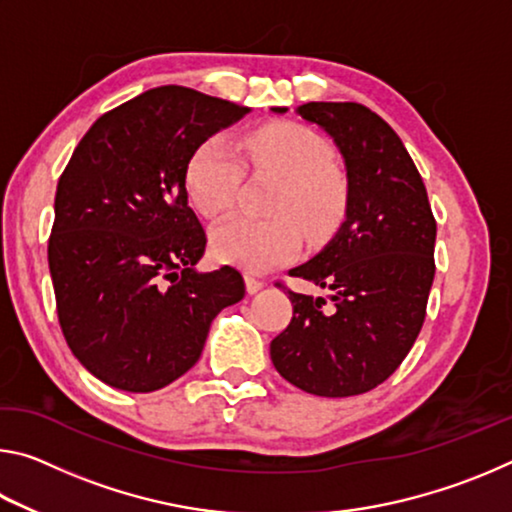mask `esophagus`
Segmentation results:
<instances>
[{"label": "esophagus", "instance_id": "34e87169", "mask_svg": "<svg viewBox=\"0 0 512 512\" xmlns=\"http://www.w3.org/2000/svg\"><path fill=\"white\" fill-rule=\"evenodd\" d=\"M246 289H248L250 296H253V293L264 289V282L257 280V277H253V275H246Z\"/></svg>", "mask_w": 512, "mask_h": 512}]
</instances>
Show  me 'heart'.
Masks as SVG:
<instances>
[{
    "label": "heart",
    "mask_w": 512,
    "mask_h": 512,
    "mask_svg": "<svg viewBox=\"0 0 512 512\" xmlns=\"http://www.w3.org/2000/svg\"><path fill=\"white\" fill-rule=\"evenodd\" d=\"M241 151L253 171L271 173L282 185L271 201L273 219L232 216L212 232L216 259L250 273L287 262L300 248V231L327 237L336 230L348 205V183L332 162V146L316 131L282 121L248 133ZM244 162L221 135L207 137L189 155L185 185L192 203L210 219L228 212L235 203Z\"/></svg>",
    "instance_id": "b5f03b06"
}]
</instances>
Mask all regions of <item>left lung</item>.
I'll list each match as a JSON object with an SVG mask.
<instances>
[{"instance_id": "left-lung-1", "label": "left lung", "mask_w": 512, "mask_h": 512, "mask_svg": "<svg viewBox=\"0 0 512 512\" xmlns=\"http://www.w3.org/2000/svg\"><path fill=\"white\" fill-rule=\"evenodd\" d=\"M296 112L339 146L348 205L332 241L289 271L332 293V307L289 291L293 318L271 341V359L305 393L361 395L391 377L418 339L436 273V219L409 151L377 112L352 101Z\"/></svg>"}]
</instances>
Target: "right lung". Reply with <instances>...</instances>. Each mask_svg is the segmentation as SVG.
<instances>
[{"instance_id":"obj_1","label":"right lung","mask_w":512,"mask_h":512,"mask_svg":"<svg viewBox=\"0 0 512 512\" xmlns=\"http://www.w3.org/2000/svg\"><path fill=\"white\" fill-rule=\"evenodd\" d=\"M250 108L162 85L101 115L58 180L49 273L60 329L103 384L151 393L194 366L212 320L244 298L230 266L198 273L189 155Z\"/></svg>"}]
</instances>
